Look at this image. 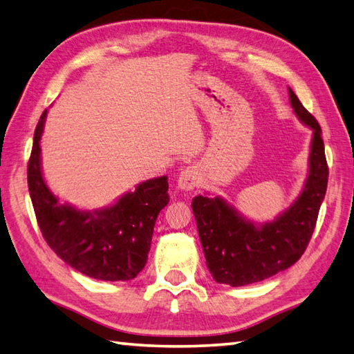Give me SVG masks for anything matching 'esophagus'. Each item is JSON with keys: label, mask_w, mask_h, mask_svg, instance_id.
I'll return each mask as SVG.
<instances>
[{"label": "esophagus", "mask_w": 354, "mask_h": 354, "mask_svg": "<svg viewBox=\"0 0 354 354\" xmlns=\"http://www.w3.org/2000/svg\"><path fill=\"white\" fill-rule=\"evenodd\" d=\"M200 183V176L198 171L194 167H187L182 172H180L178 180H177V186L178 189L183 191H192L194 187H197Z\"/></svg>", "instance_id": "obj_1"}]
</instances>
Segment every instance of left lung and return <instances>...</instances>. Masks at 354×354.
<instances>
[{"label":"left lung","mask_w":354,"mask_h":354,"mask_svg":"<svg viewBox=\"0 0 354 354\" xmlns=\"http://www.w3.org/2000/svg\"><path fill=\"white\" fill-rule=\"evenodd\" d=\"M288 95L297 116L313 129L310 172L298 200L275 221L259 227L218 197L197 196L192 200L207 269L220 284L240 287L277 275L298 261L313 235L327 191V158L318 120L292 88Z\"/></svg>","instance_id":"left-lung-1"}]
</instances>
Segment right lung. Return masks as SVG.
<instances>
[{"mask_svg": "<svg viewBox=\"0 0 354 354\" xmlns=\"http://www.w3.org/2000/svg\"><path fill=\"white\" fill-rule=\"evenodd\" d=\"M47 110L36 125L27 183L36 221L55 254L84 275L100 281L133 279L145 268L158 212L168 205V177L137 186L102 211L61 205L41 172L39 140Z\"/></svg>", "mask_w": 354, "mask_h": 354, "instance_id": "obj_1", "label": "right lung"}]
</instances>
